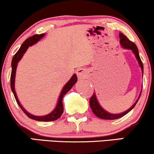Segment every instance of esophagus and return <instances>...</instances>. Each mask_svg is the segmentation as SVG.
<instances>
[{
    "label": "esophagus",
    "mask_w": 154,
    "mask_h": 154,
    "mask_svg": "<svg viewBox=\"0 0 154 154\" xmlns=\"http://www.w3.org/2000/svg\"><path fill=\"white\" fill-rule=\"evenodd\" d=\"M77 75L79 79H84L87 75V71L84 68H79L77 71Z\"/></svg>",
    "instance_id": "34e87169"
}]
</instances>
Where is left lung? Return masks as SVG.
<instances>
[{
    "label": "left lung",
    "instance_id": "1",
    "mask_svg": "<svg viewBox=\"0 0 154 154\" xmlns=\"http://www.w3.org/2000/svg\"><path fill=\"white\" fill-rule=\"evenodd\" d=\"M119 38H120V43H121V47H122L123 48L131 50L133 52V54H134V56H135L136 60H137V61L138 63V65H139L140 68H141V69L142 78H143V63H142L141 58H140L137 46H136L135 43L129 41V40L128 39V38H127L125 35H123V33H119ZM141 91H142V88H141V92H140L139 96H138L137 100H136L135 103L133 104V105L131 106L128 110H126V111H125L124 112H122V113H109V112H108L107 111H106L105 109H103V108L101 107V106L100 105L99 102H98L95 91L94 93V94H93L92 97L91 98L90 101H89V104H90V106L91 108L92 111L94 112V114L97 117L102 119H106V120H115V119H120V118L124 116L125 115H126L128 112H130L134 107H135L136 104L137 103L138 100L139 99L140 96H141Z\"/></svg>",
    "mask_w": 154,
    "mask_h": 154
}]
</instances>
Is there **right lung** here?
I'll list each match as a JSON object with an SVG mask.
<instances>
[{"label":"right lung","instance_id":"add662e5","mask_svg":"<svg viewBox=\"0 0 154 154\" xmlns=\"http://www.w3.org/2000/svg\"><path fill=\"white\" fill-rule=\"evenodd\" d=\"M45 33L42 34H36V35H34L33 36L28 38L23 43V44L20 46V48H19L18 52L13 56L12 62H11V68H12V71H11V88L12 90V92L13 95H14L15 98H16V102L18 103V106H20V109H22V111L26 113V115L27 116L28 118L33 119L35 121H56L61 116L63 112V98L67 93L71 90L72 87L73 86V85L77 82V75L76 74H73L72 75L69 81L66 83L65 86L63 87L59 95V97H58V102L55 107V109L53 110L48 114L45 115V116H35L31 114V113H28L26 109L23 107V106L20 104V101H19L18 96L16 95V90H15V79H16V68L17 66H18V63L20 61V59L22 58L23 56L25 53L26 52L28 47L32 46V45L37 43L41 38H43L44 37Z\"/></svg>","mask_w":154,"mask_h":154}]
</instances>
